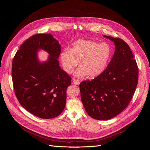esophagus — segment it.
Returning a JSON list of instances; mask_svg holds the SVG:
<instances>
[{
    "label": "esophagus",
    "mask_w": 150,
    "mask_h": 150,
    "mask_svg": "<svg viewBox=\"0 0 150 150\" xmlns=\"http://www.w3.org/2000/svg\"><path fill=\"white\" fill-rule=\"evenodd\" d=\"M73 83L74 84H76V85H79L80 84V81H78V80H73Z\"/></svg>",
    "instance_id": "1"
}]
</instances>
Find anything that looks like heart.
I'll return each instance as SVG.
<instances>
[{
  "instance_id": "heart-1",
  "label": "heart",
  "mask_w": 150,
  "mask_h": 150,
  "mask_svg": "<svg viewBox=\"0 0 150 150\" xmlns=\"http://www.w3.org/2000/svg\"><path fill=\"white\" fill-rule=\"evenodd\" d=\"M112 53L107 43L79 39L72 44L70 49H65L60 54V59L66 72H72L79 61L80 67L75 76L82 77L86 75L96 78L104 72Z\"/></svg>"
}]
</instances>
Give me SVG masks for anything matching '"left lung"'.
<instances>
[{"instance_id":"1","label":"left lung","mask_w":150,"mask_h":150,"mask_svg":"<svg viewBox=\"0 0 150 150\" xmlns=\"http://www.w3.org/2000/svg\"><path fill=\"white\" fill-rule=\"evenodd\" d=\"M114 42V56L104 72L80 84L81 100L88 114L106 120L127 107L138 83L139 69L129 45L120 38L103 36Z\"/></svg>"}]
</instances>
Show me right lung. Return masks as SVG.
<instances>
[{"mask_svg": "<svg viewBox=\"0 0 150 150\" xmlns=\"http://www.w3.org/2000/svg\"><path fill=\"white\" fill-rule=\"evenodd\" d=\"M12 62L13 87L20 104L35 116L44 119L58 116L64 110L66 90L71 78L59 66L58 41L51 34H37L19 47ZM43 50L50 56L38 60L37 52Z\"/></svg>", "mask_w": 150, "mask_h": 150, "instance_id": "1", "label": "right lung"}]
</instances>
